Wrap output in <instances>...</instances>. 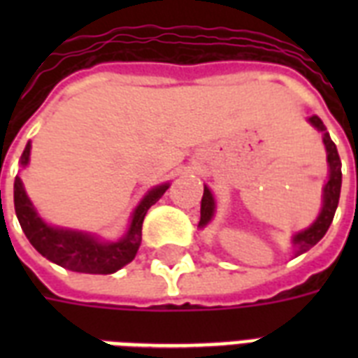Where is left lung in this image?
<instances>
[{
    "label": "left lung",
    "mask_w": 358,
    "mask_h": 358,
    "mask_svg": "<svg viewBox=\"0 0 358 358\" xmlns=\"http://www.w3.org/2000/svg\"><path fill=\"white\" fill-rule=\"evenodd\" d=\"M308 122L323 134V145H325V150H327V163H329V180L325 187H323V206L322 212L317 215V219L308 227V229L301 230L294 236L292 243H294L295 256L303 255L308 249H312L314 245L327 234L329 227L333 223L334 212L338 208V199H340V187H342V162H340L338 150H336V145L331 139V135L327 134V128L325 124L322 122L320 117H310ZM213 212H215V201H213L212 191L208 189L204 185V195H202L201 202V221H199V227L204 229L213 217Z\"/></svg>",
    "instance_id": "1"
}]
</instances>
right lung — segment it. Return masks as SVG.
<instances>
[{"label": "right lung", "instance_id": "obj_1", "mask_svg": "<svg viewBox=\"0 0 358 358\" xmlns=\"http://www.w3.org/2000/svg\"><path fill=\"white\" fill-rule=\"evenodd\" d=\"M31 143L24 148V154L20 157L22 167L29 163ZM169 184H162L152 187L139 202L131 215L128 232L119 241H100L94 236L81 232V230L61 229L52 227L36 213L35 206L31 204L29 196L25 193L22 178H14V210L20 221V227L27 236L29 243L53 264L66 267L70 271L92 273V275H109L119 271L120 267L134 260L141 245V230L143 221L152 204H156Z\"/></svg>", "mask_w": 358, "mask_h": 358}]
</instances>
